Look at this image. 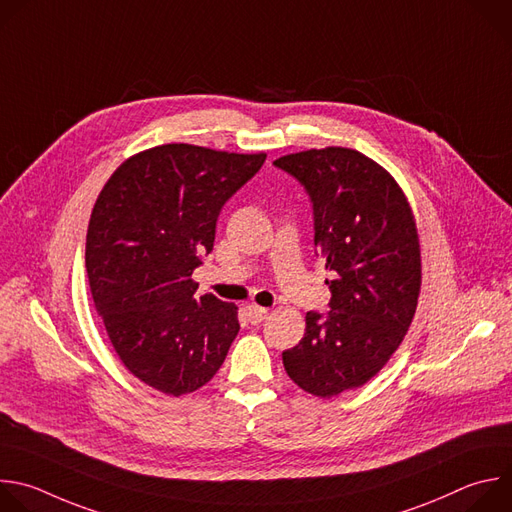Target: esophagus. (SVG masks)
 <instances>
[{"label":"esophagus","instance_id":"obj_1","mask_svg":"<svg viewBox=\"0 0 512 512\" xmlns=\"http://www.w3.org/2000/svg\"><path fill=\"white\" fill-rule=\"evenodd\" d=\"M246 313H248V319L252 325H260L268 317V309H262V306H256V304L248 306Z\"/></svg>","mask_w":512,"mask_h":512}]
</instances>
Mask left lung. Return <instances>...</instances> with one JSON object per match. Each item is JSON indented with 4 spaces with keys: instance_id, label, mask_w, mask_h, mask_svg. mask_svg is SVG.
<instances>
[{
    "instance_id": "8db88e82",
    "label": "left lung",
    "mask_w": 512,
    "mask_h": 512,
    "mask_svg": "<svg viewBox=\"0 0 512 512\" xmlns=\"http://www.w3.org/2000/svg\"><path fill=\"white\" fill-rule=\"evenodd\" d=\"M309 193L315 246L335 278L331 311L306 313L300 343L282 353L306 393L333 397L377 375L410 329L422 286L414 212L387 169L347 147L274 161Z\"/></svg>"
}]
</instances>
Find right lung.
I'll use <instances>...</instances> for the list:
<instances>
[{
    "instance_id": "add662e5",
    "label": "right lung",
    "mask_w": 512,
    "mask_h": 512,
    "mask_svg": "<svg viewBox=\"0 0 512 512\" xmlns=\"http://www.w3.org/2000/svg\"><path fill=\"white\" fill-rule=\"evenodd\" d=\"M266 153L169 143L129 157L102 187L86 232L96 313L123 365L165 395L206 385L240 331L238 306L195 298L193 270L224 203Z\"/></svg>"
}]
</instances>
